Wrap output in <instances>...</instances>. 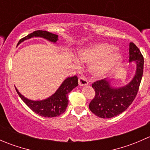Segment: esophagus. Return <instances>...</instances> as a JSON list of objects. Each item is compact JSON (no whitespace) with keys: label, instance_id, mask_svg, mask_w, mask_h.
<instances>
[{"label":"esophagus","instance_id":"34e87169","mask_svg":"<svg viewBox=\"0 0 150 150\" xmlns=\"http://www.w3.org/2000/svg\"><path fill=\"white\" fill-rule=\"evenodd\" d=\"M78 84L81 86H87V85L88 84V81L84 78V77L81 76L78 78Z\"/></svg>","mask_w":150,"mask_h":150}]
</instances>
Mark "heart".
<instances>
[{"instance_id":"obj_1","label":"heart","mask_w":150,"mask_h":150,"mask_svg":"<svg viewBox=\"0 0 150 150\" xmlns=\"http://www.w3.org/2000/svg\"><path fill=\"white\" fill-rule=\"evenodd\" d=\"M115 47L105 43H94L81 49L78 52V58L81 62L91 63L90 72L93 76L102 78L111 73L120 65L122 55L114 51ZM79 67V63L75 61Z\"/></svg>"}]
</instances>
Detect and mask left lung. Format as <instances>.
I'll use <instances>...</instances> for the list:
<instances>
[{"mask_svg": "<svg viewBox=\"0 0 150 150\" xmlns=\"http://www.w3.org/2000/svg\"><path fill=\"white\" fill-rule=\"evenodd\" d=\"M135 61L137 71L131 82L125 86L112 88L110 81L104 79L92 84L95 96L88 107L91 111L102 118H111L127 110L137 96L143 75L144 57L138 47L129 44V62Z\"/></svg>", "mask_w": 150, "mask_h": 150, "instance_id": "1", "label": "left lung"}]
</instances>
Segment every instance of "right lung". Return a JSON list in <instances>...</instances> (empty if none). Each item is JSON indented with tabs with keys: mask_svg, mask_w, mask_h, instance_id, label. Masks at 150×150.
<instances>
[{
	"mask_svg": "<svg viewBox=\"0 0 150 150\" xmlns=\"http://www.w3.org/2000/svg\"><path fill=\"white\" fill-rule=\"evenodd\" d=\"M33 37L43 38L53 43H56L58 40L57 35L53 34L48 31L36 30L21 39L18 44L23 42L24 40ZM78 85V77L76 75L70 78L69 77L64 80V82L52 96L48 97V99L40 101L30 100L22 96L16 88V91L22 101L27 104L29 108H30V110L42 117H53L60 115L65 112L68 104V93Z\"/></svg>",
	"mask_w": 150,
	"mask_h": 150,
	"instance_id": "1",
	"label": "right lung"
}]
</instances>
